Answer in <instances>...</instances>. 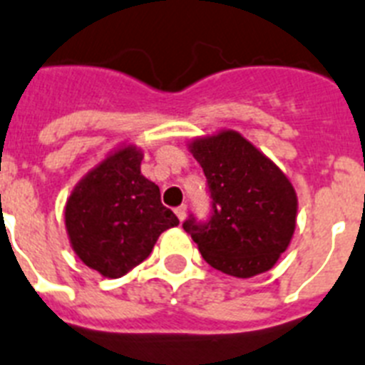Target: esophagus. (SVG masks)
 <instances>
[{
	"label": "esophagus",
	"instance_id": "esophagus-1",
	"mask_svg": "<svg viewBox=\"0 0 365 365\" xmlns=\"http://www.w3.org/2000/svg\"><path fill=\"white\" fill-rule=\"evenodd\" d=\"M174 213H176V217L180 218V220L183 222V218L187 217V205L185 204H182V205H178V207L174 209Z\"/></svg>",
	"mask_w": 365,
	"mask_h": 365
}]
</instances>
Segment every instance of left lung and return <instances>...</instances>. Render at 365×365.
<instances>
[{"instance_id":"1","label":"left lung","mask_w":365,"mask_h":365,"mask_svg":"<svg viewBox=\"0 0 365 365\" xmlns=\"http://www.w3.org/2000/svg\"><path fill=\"white\" fill-rule=\"evenodd\" d=\"M211 198V217L191 215L183 230L207 264L227 275L270 270L296 230L297 196L277 165L233 130L191 143Z\"/></svg>"}]
</instances>
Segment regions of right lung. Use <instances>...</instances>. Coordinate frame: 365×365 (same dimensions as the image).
<instances>
[{
  "label": "right lung",
  "mask_w": 365,
  "mask_h": 365,
  "mask_svg": "<svg viewBox=\"0 0 365 365\" xmlns=\"http://www.w3.org/2000/svg\"><path fill=\"white\" fill-rule=\"evenodd\" d=\"M135 147L108 156L78 182L66 204V227L81 261L104 277H121L150 255L158 237L178 226L160 187L141 174Z\"/></svg>",
  "instance_id": "obj_1"
}]
</instances>
